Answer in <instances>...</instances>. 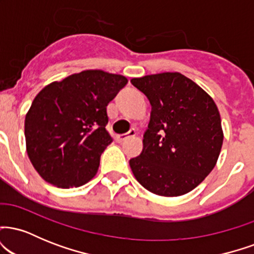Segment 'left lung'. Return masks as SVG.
Here are the masks:
<instances>
[{
  "label": "left lung",
  "instance_id": "8db88e82",
  "mask_svg": "<svg viewBox=\"0 0 254 254\" xmlns=\"http://www.w3.org/2000/svg\"><path fill=\"white\" fill-rule=\"evenodd\" d=\"M103 70L72 74L43 88L25 118L27 155L39 176L57 188H78L97 174L113 138L107 105L127 86Z\"/></svg>",
  "mask_w": 254,
  "mask_h": 254
}]
</instances>
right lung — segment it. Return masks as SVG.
Wrapping results in <instances>:
<instances>
[{
    "instance_id": "1",
    "label": "right lung",
    "mask_w": 254,
    "mask_h": 254,
    "mask_svg": "<svg viewBox=\"0 0 254 254\" xmlns=\"http://www.w3.org/2000/svg\"><path fill=\"white\" fill-rule=\"evenodd\" d=\"M131 83L151 105L143 150L130 160L133 176L159 196L188 193L212 171L222 148L216 105L179 72L132 78Z\"/></svg>"
}]
</instances>
